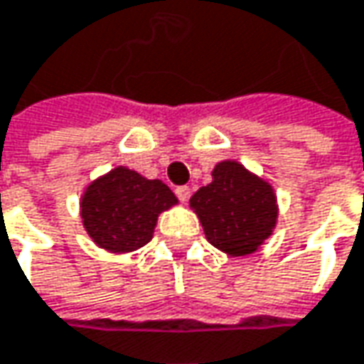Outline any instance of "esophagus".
<instances>
[{"label": "esophagus", "instance_id": "1", "mask_svg": "<svg viewBox=\"0 0 364 364\" xmlns=\"http://www.w3.org/2000/svg\"><path fill=\"white\" fill-rule=\"evenodd\" d=\"M175 193H177V198H179V202H187V200H189V193H191V191H189V187H185V185H181V187H177V189H175Z\"/></svg>", "mask_w": 364, "mask_h": 364}]
</instances>
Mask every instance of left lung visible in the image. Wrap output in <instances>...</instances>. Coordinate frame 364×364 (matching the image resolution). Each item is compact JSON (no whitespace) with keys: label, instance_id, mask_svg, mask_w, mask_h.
<instances>
[{"label":"left lung","instance_id":"8db88e82","mask_svg":"<svg viewBox=\"0 0 364 364\" xmlns=\"http://www.w3.org/2000/svg\"><path fill=\"white\" fill-rule=\"evenodd\" d=\"M189 208L198 214L208 243L230 257L255 253L278 223L272 183L237 161L218 162L212 183L191 196Z\"/></svg>","mask_w":364,"mask_h":364}]
</instances>
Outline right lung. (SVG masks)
Listing matches in <instances>:
<instances>
[{
    "mask_svg": "<svg viewBox=\"0 0 364 364\" xmlns=\"http://www.w3.org/2000/svg\"><path fill=\"white\" fill-rule=\"evenodd\" d=\"M177 203L161 179L115 166L86 185L80 216L95 245L109 253H129L150 243L159 216Z\"/></svg>",
    "mask_w": 364,
    "mask_h": 364,
    "instance_id": "1",
    "label": "right lung"
}]
</instances>
